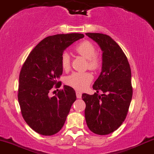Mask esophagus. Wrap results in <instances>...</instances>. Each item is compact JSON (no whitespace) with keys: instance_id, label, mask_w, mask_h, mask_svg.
Instances as JSON below:
<instances>
[{"instance_id":"obj_1","label":"esophagus","mask_w":154,"mask_h":154,"mask_svg":"<svg viewBox=\"0 0 154 154\" xmlns=\"http://www.w3.org/2000/svg\"><path fill=\"white\" fill-rule=\"evenodd\" d=\"M76 95H77V99H81L82 98V93L80 91H76Z\"/></svg>"}]
</instances>
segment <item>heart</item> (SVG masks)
Returning a JSON list of instances; mask_svg holds the SVG:
<instances>
[{"mask_svg":"<svg viewBox=\"0 0 154 154\" xmlns=\"http://www.w3.org/2000/svg\"><path fill=\"white\" fill-rule=\"evenodd\" d=\"M75 51L88 60V67L91 70H96L100 66L101 59L96 53L95 46L89 41H84L75 47ZM60 64L64 71L70 69L71 59L69 53L64 52L61 55ZM93 76L89 72H73L66 77V83L79 91H83L92 82Z\"/></svg>","mask_w":154,"mask_h":154,"instance_id":"heart-1","label":"heart"}]
</instances>
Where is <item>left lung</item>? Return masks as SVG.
<instances>
[{
    "mask_svg": "<svg viewBox=\"0 0 154 154\" xmlns=\"http://www.w3.org/2000/svg\"><path fill=\"white\" fill-rule=\"evenodd\" d=\"M85 34L102 50V72L93 85L96 92L82 95L86 105V124L96 134H109L123 124L129 111L133 94L131 68L122 49L110 36L99 33Z\"/></svg>",
    "mask_w": 154,
    "mask_h": 154,
    "instance_id": "left-lung-1",
    "label": "left lung"
}]
</instances>
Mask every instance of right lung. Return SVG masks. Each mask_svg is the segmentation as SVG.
<instances>
[{"instance_id": "obj_1", "label": "right lung", "mask_w": 154, "mask_h": 154, "mask_svg": "<svg viewBox=\"0 0 154 154\" xmlns=\"http://www.w3.org/2000/svg\"><path fill=\"white\" fill-rule=\"evenodd\" d=\"M83 37L82 33L46 37L30 52L22 66L18 102L25 122L38 134L50 136L58 133L77 99L75 91L68 85L52 97L49 94L54 85H61L58 79L63 73L60 59L63 51Z\"/></svg>"}]
</instances>
